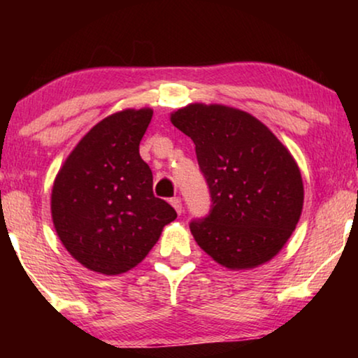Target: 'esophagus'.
Returning a JSON list of instances; mask_svg holds the SVG:
<instances>
[{
    "instance_id": "34e87169",
    "label": "esophagus",
    "mask_w": 358,
    "mask_h": 358,
    "mask_svg": "<svg viewBox=\"0 0 358 358\" xmlns=\"http://www.w3.org/2000/svg\"><path fill=\"white\" fill-rule=\"evenodd\" d=\"M169 202H171V205H173V207H174L176 212H178V215L182 213V202H180V199H179V197L171 199Z\"/></svg>"
}]
</instances>
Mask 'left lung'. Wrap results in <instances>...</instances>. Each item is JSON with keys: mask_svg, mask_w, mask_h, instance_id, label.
<instances>
[{"mask_svg": "<svg viewBox=\"0 0 358 358\" xmlns=\"http://www.w3.org/2000/svg\"><path fill=\"white\" fill-rule=\"evenodd\" d=\"M171 122L194 141L212 195L208 217L190 223L195 243L231 271L275 257L295 231L305 199L287 146L236 107L195 102L173 112Z\"/></svg>", "mask_w": 358, "mask_h": 358, "instance_id": "left-lung-1", "label": "left lung"}]
</instances>
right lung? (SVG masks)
<instances>
[{
    "label": "right lung",
    "instance_id": "right-lung-1",
    "mask_svg": "<svg viewBox=\"0 0 358 358\" xmlns=\"http://www.w3.org/2000/svg\"><path fill=\"white\" fill-rule=\"evenodd\" d=\"M153 109H124L92 127L53 180L50 210L60 241L81 266L119 275L148 256L178 213L155 197L140 141Z\"/></svg>",
    "mask_w": 358,
    "mask_h": 358
}]
</instances>
